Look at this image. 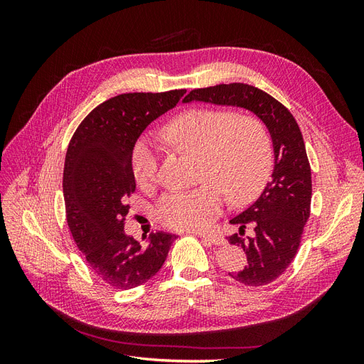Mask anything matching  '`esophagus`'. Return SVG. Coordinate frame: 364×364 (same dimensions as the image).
I'll return each instance as SVG.
<instances>
[{
	"label": "esophagus",
	"instance_id": "obj_1",
	"mask_svg": "<svg viewBox=\"0 0 364 364\" xmlns=\"http://www.w3.org/2000/svg\"><path fill=\"white\" fill-rule=\"evenodd\" d=\"M200 238H203L205 241H209V243H213L215 246H223L226 245V240L222 237H217V235H206V234H200Z\"/></svg>",
	"mask_w": 364,
	"mask_h": 364
}]
</instances>
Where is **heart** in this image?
Returning <instances> with one entry per match:
<instances>
[{
  "instance_id": "obj_1",
  "label": "heart",
  "mask_w": 364,
  "mask_h": 364,
  "mask_svg": "<svg viewBox=\"0 0 364 364\" xmlns=\"http://www.w3.org/2000/svg\"><path fill=\"white\" fill-rule=\"evenodd\" d=\"M167 138L178 150L199 158L200 179L208 182L190 191L162 196L156 217L164 226L178 230L206 229L222 211V191L232 203H245L267 181L272 167L270 139L255 117L199 109L174 119L167 129ZM132 167L141 186L155 179L158 144L150 135L136 142Z\"/></svg>"
}]
</instances>
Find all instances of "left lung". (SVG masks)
I'll return each mask as SVG.
<instances>
[{
	"instance_id": "1",
	"label": "left lung",
	"mask_w": 364,
	"mask_h": 364,
	"mask_svg": "<svg viewBox=\"0 0 364 364\" xmlns=\"http://www.w3.org/2000/svg\"><path fill=\"white\" fill-rule=\"evenodd\" d=\"M191 102L246 109L269 130L274 158L270 181L255 202L229 220L238 226V232L228 237L230 245L243 247L247 255V266L229 273L230 278L245 285H266L279 278L294 259L310 217L311 170L301 129L287 107L246 83L194 90L182 100ZM246 227L251 229L247 236Z\"/></svg>"
}]
</instances>
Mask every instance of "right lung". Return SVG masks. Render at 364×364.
<instances>
[{"instance_id": "1", "label": "right lung", "mask_w": 364, "mask_h": 364, "mask_svg": "<svg viewBox=\"0 0 364 364\" xmlns=\"http://www.w3.org/2000/svg\"><path fill=\"white\" fill-rule=\"evenodd\" d=\"M185 92H130L109 98L82 121L68 146L63 197L70 230L95 274L119 290L155 277L176 240V235L156 232L144 246L124 232V220L127 197L136 188L132 168L136 141Z\"/></svg>"}]
</instances>
